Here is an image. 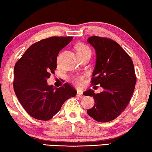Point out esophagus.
<instances>
[{
  "instance_id": "obj_1",
  "label": "esophagus",
  "mask_w": 152,
  "mask_h": 152,
  "mask_svg": "<svg viewBox=\"0 0 152 152\" xmlns=\"http://www.w3.org/2000/svg\"><path fill=\"white\" fill-rule=\"evenodd\" d=\"M77 96H79V97H80V98H82L83 96L82 92H81V91H77Z\"/></svg>"
}]
</instances>
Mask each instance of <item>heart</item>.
Returning a JSON list of instances; mask_svg holds the SVG:
<instances>
[{"instance_id":"heart-1","label":"heart","mask_w":152,"mask_h":152,"mask_svg":"<svg viewBox=\"0 0 152 152\" xmlns=\"http://www.w3.org/2000/svg\"><path fill=\"white\" fill-rule=\"evenodd\" d=\"M75 49L77 56H80V55L86 53H91L90 48L86 45L81 42L75 45ZM72 80L77 86H81L83 85L85 82V76L83 75H78L74 76Z\"/></svg>"}]
</instances>
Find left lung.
Instances as JSON below:
<instances>
[{
	"label": "left lung",
	"mask_w": 152,
	"mask_h": 152,
	"mask_svg": "<svg viewBox=\"0 0 152 152\" xmlns=\"http://www.w3.org/2000/svg\"><path fill=\"white\" fill-rule=\"evenodd\" d=\"M88 42L96 54L91 84L100 85L104 91L96 94L89 89L83 92L92 96L95 103L87 113L96 121L109 122L118 117L130 102L136 83L133 61L113 39L94 36Z\"/></svg>",
	"instance_id": "obj_1"
}]
</instances>
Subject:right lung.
Returning a JSON list of instances; mask_svg holds the SVG:
<instances>
[{"mask_svg":"<svg viewBox=\"0 0 152 152\" xmlns=\"http://www.w3.org/2000/svg\"><path fill=\"white\" fill-rule=\"evenodd\" d=\"M72 36H54L33 44L16 63L14 89L26 112L33 118L48 121L60 111L68 99L77 91L69 83L55 88L47 80L55 73L57 58Z\"/></svg>","mask_w":152,"mask_h":152,"instance_id":"obj_1","label":"right lung"}]
</instances>
